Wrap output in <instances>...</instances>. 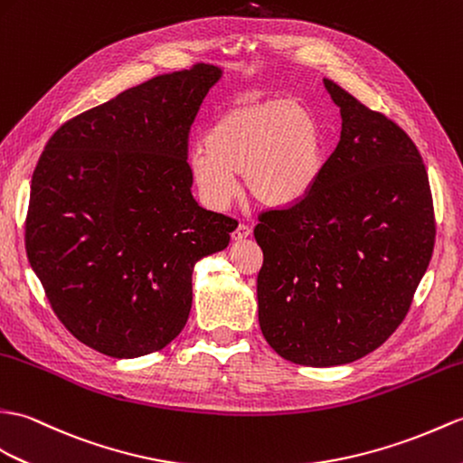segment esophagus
Returning <instances> with one entry per match:
<instances>
[{
  "mask_svg": "<svg viewBox=\"0 0 463 463\" xmlns=\"http://www.w3.org/2000/svg\"><path fill=\"white\" fill-rule=\"evenodd\" d=\"M250 234H252V229L249 227V224L239 222V227L232 231V241H244V239H249Z\"/></svg>",
  "mask_w": 463,
  "mask_h": 463,
  "instance_id": "obj_1",
  "label": "esophagus"
}]
</instances>
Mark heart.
Returning <instances> with one entry per match:
<instances>
[{"label": "heart", "mask_w": 463, "mask_h": 463, "mask_svg": "<svg viewBox=\"0 0 463 463\" xmlns=\"http://www.w3.org/2000/svg\"><path fill=\"white\" fill-rule=\"evenodd\" d=\"M326 165V136L306 104L288 99L241 100L224 110L187 156L199 201L224 211L239 197V175L264 209L304 201Z\"/></svg>", "instance_id": "obj_1"}]
</instances>
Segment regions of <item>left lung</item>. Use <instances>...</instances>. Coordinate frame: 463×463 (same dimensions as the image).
Listing matches in <instances>:
<instances>
[{
    "label": "left lung",
    "instance_id": "left-lung-1",
    "mask_svg": "<svg viewBox=\"0 0 463 463\" xmlns=\"http://www.w3.org/2000/svg\"><path fill=\"white\" fill-rule=\"evenodd\" d=\"M341 139L298 205L254 227L262 335L280 357L335 367L381 347L402 324L434 250L420 152L381 112L324 79Z\"/></svg>",
    "mask_w": 463,
    "mask_h": 463
}]
</instances>
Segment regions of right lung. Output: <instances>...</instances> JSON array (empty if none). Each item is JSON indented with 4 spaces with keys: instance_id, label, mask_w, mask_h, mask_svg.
Segmentation results:
<instances>
[{
    "instance_id": "1",
    "label": "right lung",
    "mask_w": 463,
    "mask_h": 463,
    "mask_svg": "<svg viewBox=\"0 0 463 463\" xmlns=\"http://www.w3.org/2000/svg\"><path fill=\"white\" fill-rule=\"evenodd\" d=\"M222 71L195 64L137 84L51 136L31 179L29 264L61 324L90 349L134 359L185 327L193 268L234 221L199 207L187 137Z\"/></svg>"
}]
</instances>
